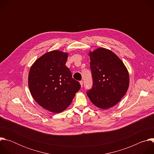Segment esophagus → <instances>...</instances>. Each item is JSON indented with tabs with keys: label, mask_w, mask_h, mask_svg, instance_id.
<instances>
[{
	"label": "esophagus",
	"mask_w": 154,
	"mask_h": 154,
	"mask_svg": "<svg viewBox=\"0 0 154 154\" xmlns=\"http://www.w3.org/2000/svg\"><path fill=\"white\" fill-rule=\"evenodd\" d=\"M80 85H81V87H82L83 86V81H80Z\"/></svg>",
	"instance_id": "34e87169"
}]
</instances>
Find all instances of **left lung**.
<instances>
[{"label": "left lung", "mask_w": 154, "mask_h": 154, "mask_svg": "<svg viewBox=\"0 0 154 154\" xmlns=\"http://www.w3.org/2000/svg\"><path fill=\"white\" fill-rule=\"evenodd\" d=\"M93 88L86 92L91 102L102 109L116 105L129 86L127 69L112 51L100 48L89 53Z\"/></svg>", "instance_id": "left-lung-1"}]
</instances>
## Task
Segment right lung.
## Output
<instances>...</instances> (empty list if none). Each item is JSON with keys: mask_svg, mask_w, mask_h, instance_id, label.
I'll list each match as a JSON object with an SVG mask.
<instances>
[{"mask_svg": "<svg viewBox=\"0 0 154 154\" xmlns=\"http://www.w3.org/2000/svg\"><path fill=\"white\" fill-rule=\"evenodd\" d=\"M68 57V53L60 51L47 52L35 61L29 73L32 97L40 106L52 113L66 109L81 87L66 66Z\"/></svg>", "mask_w": 154, "mask_h": 154, "instance_id": "1", "label": "right lung"}]
</instances>
